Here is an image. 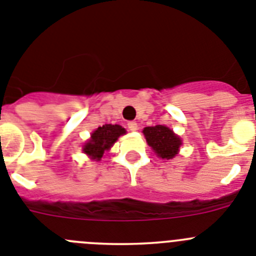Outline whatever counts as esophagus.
Segmentation results:
<instances>
[{
	"label": "esophagus",
	"instance_id": "1",
	"mask_svg": "<svg viewBox=\"0 0 256 256\" xmlns=\"http://www.w3.org/2000/svg\"><path fill=\"white\" fill-rule=\"evenodd\" d=\"M128 128H130L131 131H136L138 130V124L135 122V121H130V122H128Z\"/></svg>",
	"mask_w": 256,
	"mask_h": 256
}]
</instances>
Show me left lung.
<instances>
[{"label":"left lung","mask_w":256,"mask_h":256,"mask_svg":"<svg viewBox=\"0 0 256 256\" xmlns=\"http://www.w3.org/2000/svg\"><path fill=\"white\" fill-rule=\"evenodd\" d=\"M142 132L152 149L163 160H171L178 152L181 139L167 126H150L145 128Z\"/></svg>","instance_id":"left-lung-1"}]
</instances>
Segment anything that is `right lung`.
Listing matches in <instances>:
<instances>
[{"instance_id":"obj_1","label":"right lung","mask_w":256,"mask_h":256,"mask_svg":"<svg viewBox=\"0 0 256 256\" xmlns=\"http://www.w3.org/2000/svg\"><path fill=\"white\" fill-rule=\"evenodd\" d=\"M126 131L120 125H103L96 128L92 138L84 145V153L90 156L93 160H100L103 156V153L111 148L120 135H124Z\"/></svg>"}]
</instances>
